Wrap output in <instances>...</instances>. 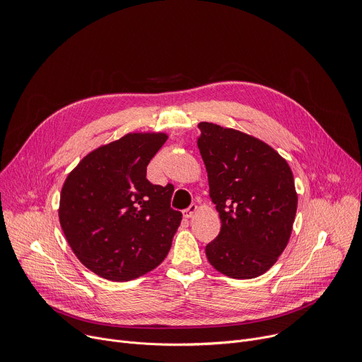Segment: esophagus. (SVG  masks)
<instances>
[{
    "mask_svg": "<svg viewBox=\"0 0 362 362\" xmlns=\"http://www.w3.org/2000/svg\"><path fill=\"white\" fill-rule=\"evenodd\" d=\"M196 209H198V206H196L194 204H192V205H190L187 209H185V211H183V216H185L186 219L192 218V216H193V214L196 212Z\"/></svg>",
    "mask_w": 362,
    "mask_h": 362,
    "instance_id": "esophagus-1",
    "label": "esophagus"
}]
</instances>
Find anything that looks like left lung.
<instances>
[{"label": "left lung", "instance_id": "8db88e82", "mask_svg": "<svg viewBox=\"0 0 362 362\" xmlns=\"http://www.w3.org/2000/svg\"><path fill=\"white\" fill-rule=\"evenodd\" d=\"M198 147L221 233L206 248L219 273L254 279L284 251L298 209L287 161L269 144L233 128L201 122Z\"/></svg>", "mask_w": 362, "mask_h": 362}]
</instances>
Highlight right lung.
I'll return each instance as SVG.
<instances>
[{"label":"right lung","instance_id":"right-lung-1","mask_svg":"<svg viewBox=\"0 0 362 362\" xmlns=\"http://www.w3.org/2000/svg\"><path fill=\"white\" fill-rule=\"evenodd\" d=\"M163 133H131L85 156L64 180L59 221L82 264L107 280L137 279L166 258L182 214L172 190L146 177L166 143Z\"/></svg>","mask_w":362,"mask_h":362}]
</instances>
